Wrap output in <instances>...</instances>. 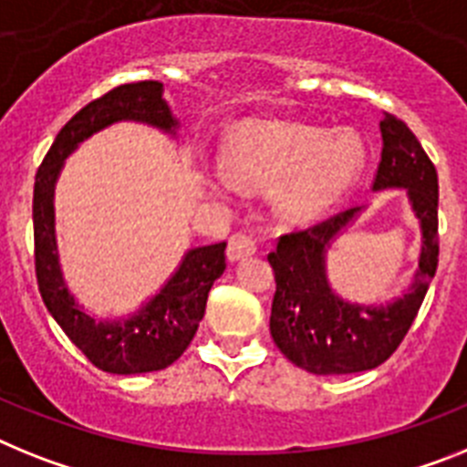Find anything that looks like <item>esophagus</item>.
Wrapping results in <instances>:
<instances>
[{
    "mask_svg": "<svg viewBox=\"0 0 467 467\" xmlns=\"http://www.w3.org/2000/svg\"><path fill=\"white\" fill-rule=\"evenodd\" d=\"M257 253V245L250 236L245 234H236V236L229 238V248H226V257L229 262H241V260H248L253 254Z\"/></svg>",
    "mask_w": 467,
    "mask_h": 467,
    "instance_id": "34e87169",
    "label": "esophagus"
}]
</instances>
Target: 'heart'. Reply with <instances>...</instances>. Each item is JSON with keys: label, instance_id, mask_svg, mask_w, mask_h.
Here are the masks:
<instances>
[{"label": "heart", "instance_id": "1", "mask_svg": "<svg viewBox=\"0 0 467 467\" xmlns=\"http://www.w3.org/2000/svg\"><path fill=\"white\" fill-rule=\"evenodd\" d=\"M366 167L364 143L352 131L290 119H254L231 134L224 162L205 174L213 193L272 189L285 224H312L340 205Z\"/></svg>", "mask_w": 467, "mask_h": 467}]
</instances>
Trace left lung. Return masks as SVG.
I'll use <instances>...</instances> for the list:
<instances>
[{"label": "left lung", "instance_id": "left-lung-1", "mask_svg": "<svg viewBox=\"0 0 467 467\" xmlns=\"http://www.w3.org/2000/svg\"><path fill=\"white\" fill-rule=\"evenodd\" d=\"M382 153L373 193L406 191L418 219L420 253L413 281L385 302H352L328 278V250L354 226L366 207H352L309 231L290 234L269 254L276 276L269 330L295 366L317 376L358 373L388 361L411 328L437 272V170L409 127L394 115L380 119Z\"/></svg>", "mask_w": 467, "mask_h": 467}]
</instances>
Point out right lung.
Here are the masks:
<instances>
[{
  "label": "right lung",
  "mask_w": 467,
  "mask_h": 467,
  "mask_svg": "<svg viewBox=\"0 0 467 467\" xmlns=\"http://www.w3.org/2000/svg\"><path fill=\"white\" fill-rule=\"evenodd\" d=\"M139 122L177 139L179 119L165 99L162 82H134L110 89L67 119L35 177L33 226L35 272L42 300L56 324L97 368L115 376H137L174 364L193 340L205 314L207 293L226 269V243L189 248L161 288L125 317L91 314L67 288L56 243V182L63 165L94 134Z\"/></svg>",
  "instance_id": "add662e5"
}]
</instances>
